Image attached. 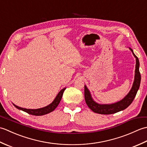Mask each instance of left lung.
I'll return each instance as SVG.
<instances>
[{
  "mask_svg": "<svg viewBox=\"0 0 147 147\" xmlns=\"http://www.w3.org/2000/svg\"><path fill=\"white\" fill-rule=\"evenodd\" d=\"M131 51L133 52V54L136 58V69H135V80L131 89L125 97L122 100L115 103L112 104H98L93 100L92 96L90 95V93L86 86H85V99L86 105L88 107L95 113L100 114H112L116 113L117 112L124 110L128 106L131 104L135 98L137 93V92L139 89L140 82H141V75L139 71L140 62L138 58L136 57V55L134 54L133 50L129 48Z\"/></svg>",
  "mask_w": 147,
  "mask_h": 147,
  "instance_id": "1",
  "label": "left lung"
}]
</instances>
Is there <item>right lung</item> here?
I'll use <instances>...</instances> for the list:
<instances>
[{"label":"right lung","instance_id":"add662e5","mask_svg":"<svg viewBox=\"0 0 147 147\" xmlns=\"http://www.w3.org/2000/svg\"><path fill=\"white\" fill-rule=\"evenodd\" d=\"M65 90V88H63L61 90L59 93H58V95L56 96L55 98L54 99V100L53 101L51 104L49 105L48 106H46L45 107H43L41 109H24L20 107H18V106L16 105L13 104V105L15 106V107H16L17 109H20V110H21L23 111H24L27 112L28 114H32L34 115H43L47 114H49L50 112H52L53 111H54V109L57 107V105H59V102H60L62 98V95H63V93L64 92V90Z\"/></svg>","mask_w":147,"mask_h":147}]
</instances>
